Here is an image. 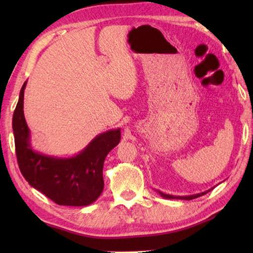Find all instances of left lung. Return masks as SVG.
Instances as JSON below:
<instances>
[{
	"mask_svg": "<svg viewBox=\"0 0 253 253\" xmlns=\"http://www.w3.org/2000/svg\"><path fill=\"white\" fill-rule=\"evenodd\" d=\"M212 188H210V190H208V191H205V192H202V193H198V194H193V195H185V196H177V195H170V194H165V193H163V192H161V191H157L158 192V194H160L162 198H164V199H169V200H172V199H176V200H193V199H196V198H199V196H202V195H204V194H207L208 192H210L211 191Z\"/></svg>",
	"mask_w": 253,
	"mask_h": 253,
	"instance_id": "obj_1",
	"label": "left lung"
}]
</instances>
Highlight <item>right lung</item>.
Segmentation results:
<instances>
[{
    "label": "right lung",
    "mask_w": 253,
    "mask_h": 253,
    "mask_svg": "<svg viewBox=\"0 0 253 253\" xmlns=\"http://www.w3.org/2000/svg\"><path fill=\"white\" fill-rule=\"evenodd\" d=\"M21 88L12 128L19 168L30 185L59 205L87 207L104 190L102 168L111 149L121 142V128L97 135L83 151L69 157L38 152L31 144V131L23 111L24 89Z\"/></svg>",
    "instance_id": "add662e5"
}]
</instances>
